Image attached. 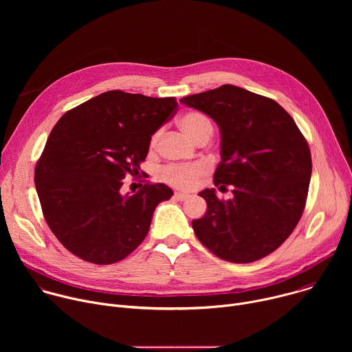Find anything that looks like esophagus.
I'll use <instances>...</instances> for the list:
<instances>
[{"mask_svg": "<svg viewBox=\"0 0 352 352\" xmlns=\"http://www.w3.org/2000/svg\"><path fill=\"white\" fill-rule=\"evenodd\" d=\"M189 197V193H185V192H175L174 193V199L175 200H185Z\"/></svg>", "mask_w": 352, "mask_h": 352, "instance_id": "esophagus-1", "label": "esophagus"}]
</instances>
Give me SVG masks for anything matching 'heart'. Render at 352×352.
I'll list each match as a JSON object with an SVG mask.
<instances>
[{"mask_svg":"<svg viewBox=\"0 0 352 352\" xmlns=\"http://www.w3.org/2000/svg\"><path fill=\"white\" fill-rule=\"evenodd\" d=\"M178 125L185 135H188L192 140L197 142L205 136H212L213 125L210 120L196 111L185 113L179 117ZM159 132L152 136L150 146L155 147L159 140ZM208 171V166L205 163H192L185 166H170L162 171V179L175 188L181 189H190L196 185L197 179L205 175Z\"/></svg>","mask_w":352,"mask_h":352,"instance_id":"obj_1","label":"heart"}]
</instances>
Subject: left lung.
I'll list each match as a JSON object with an SVG mask.
<instances>
[{
    "label": "left lung",
    "instance_id": "8db88e82",
    "mask_svg": "<svg viewBox=\"0 0 352 352\" xmlns=\"http://www.w3.org/2000/svg\"><path fill=\"white\" fill-rule=\"evenodd\" d=\"M179 102L209 116L220 129L221 162L214 185L197 195L208 204L192 228L223 261L250 263L276 250L302 216L312 174L309 146L291 116L274 100L224 85Z\"/></svg>",
    "mask_w": 352,
    "mask_h": 352
}]
</instances>
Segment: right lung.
<instances>
[{
    "instance_id": "right-lung-1",
    "label": "right lung",
    "mask_w": 352,
    "mask_h": 352,
    "mask_svg": "<svg viewBox=\"0 0 352 352\" xmlns=\"http://www.w3.org/2000/svg\"><path fill=\"white\" fill-rule=\"evenodd\" d=\"M174 97L121 90L98 94L65 113L50 133L34 184L44 219L75 256L96 265L122 261L142 243L166 184L122 193L139 173L152 135L177 110Z\"/></svg>"
}]
</instances>
